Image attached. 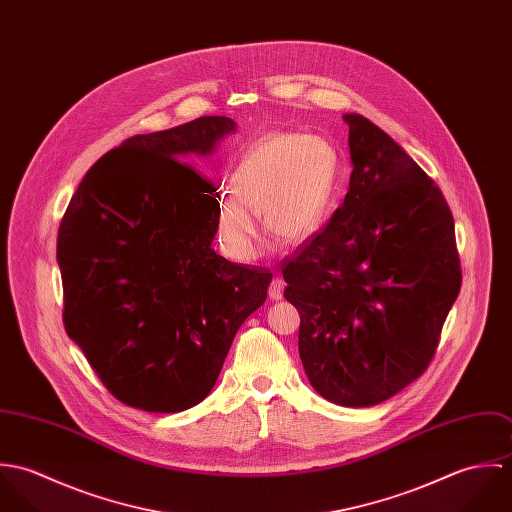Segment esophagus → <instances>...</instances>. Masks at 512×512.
<instances>
[{
	"mask_svg": "<svg viewBox=\"0 0 512 512\" xmlns=\"http://www.w3.org/2000/svg\"><path fill=\"white\" fill-rule=\"evenodd\" d=\"M284 288H286V282H284L282 278H274V280L270 282V290H268L270 299H274V301L282 299V297H284Z\"/></svg>",
	"mask_w": 512,
	"mask_h": 512,
	"instance_id": "1",
	"label": "esophagus"
}]
</instances>
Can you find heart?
Returning <instances> with one entry per match:
<instances>
[{"label":"heart","instance_id":"1","mask_svg":"<svg viewBox=\"0 0 512 512\" xmlns=\"http://www.w3.org/2000/svg\"><path fill=\"white\" fill-rule=\"evenodd\" d=\"M339 173L335 147L319 136L270 134L246 147L232 171V185L217 195L215 228L222 252L250 262L266 228L284 242L311 238L327 219Z\"/></svg>","mask_w":512,"mask_h":512}]
</instances>
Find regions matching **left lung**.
I'll use <instances>...</instances> for the list:
<instances>
[{
  "mask_svg": "<svg viewBox=\"0 0 512 512\" xmlns=\"http://www.w3.org/2000/svg\"><path fill=\"white\" fill-rule=\"evenodd\" d=\"M353 173L323 230L284 258L311 386L351 408L380 404L432 363L461 288L449 205L388 134L345 114Z\"/></svg>",
  "mask_w": 512,
  "mask_h": 512,
  "instance_id": "left-lung-1",
  "label": "left lung"
}]
</instances>
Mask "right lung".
I'll return each instance as SVG.
<instances>
[{
	"mask_svg": "<svg viewBox=\"0 0 512 512\" xmlns=\"http://www.w3.org/2000/svg\"><path fill=\"white\" fill-rule=\"evenodd\" d=\"M236 130L224 116L134 136L84 175L59 226L63 321L120 402L193 408L213 390L232 339L272 272L213 250L217 187L183 163Z\"/></svg>",
	"mask_w": 512,
	"mask_h": 512,
	"instance_id": "1",
	"label": "right lung"
}]
</instances>
